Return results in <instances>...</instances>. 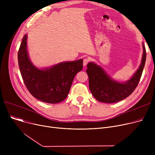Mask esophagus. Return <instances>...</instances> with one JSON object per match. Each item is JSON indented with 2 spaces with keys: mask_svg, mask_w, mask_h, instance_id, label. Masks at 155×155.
Listing matches in <instances>:
<instances>
[{
  "mask_svg": "<svg viewBox=\"0 0 155 155\" xmlns=\"http://www.w3.org/2000/svg\"><path fill=\"white\" fill-rule=\"evenodd\" d=\"M88 62H89V58H84V63H83L84 67H86L87 64H88Z\"/></svg>",
  "mask_w": 155,
  "mask_h": 155,
  "instance_id": "obj_1",
  "label": "esophagus"
}]
</instances>
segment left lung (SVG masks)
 Here are the masks:
<instances>
[{"label": "left lung", "instance_id": "8db88e82", "mask_svg": "<svg viewBox=\"0 0 155 155\" xmlns=\"http://www.w3.org/2000/svg\"><path fill=\"white\" fill-rule=\"evenodd\" d=\"M143 54L141 63L133 76L124 83L118 82L109 76L103 68L93 62L87 65L89 88L95 98L104 103H114L126 99L137 86L144 67L146 53L143 44Z\"/></svg>", "mask_w": 155, "mask_h": 155}]
</instances>
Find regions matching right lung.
Returning a JSON list of instances; mask_svg holds the SVG:
<instances>
[{
	"mask_svg": "<svg viewBox=\"0 0 155 155\" xmlns=\"http://www.w3.org/2000/svg\"><path fill=\"white\" fill-rule=\"evenodd\" d=\"M18 63L26 88L36 99L56 104L64 101L77 73L83 68V60L62 62L50 68L39 69L29 60L27 51V35L18 51Z\"/></svg>",
	"mask_w": 155,
	"mask_h": 155,
	"instance_id": "right-lung-1",
	"label": "right lung"
}]
</instances>
